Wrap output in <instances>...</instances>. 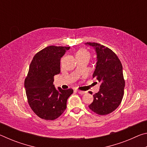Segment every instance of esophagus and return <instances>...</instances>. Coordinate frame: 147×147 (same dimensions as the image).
<instances>
[{
  "label": "esophagus",
  "instance_id": "34e87169",
  "mask_svg": "<svg viewBox=\"0 0 147 147\" xmlns=\"http://www.w3.org/2000/svg\"><path fill=\"white\" fill-rule=\"evenodd\" d=\"M77 92H78V93L79 94H86V93H87L86 91H80V90H77Z\"/></svg>",
  "mask_w": 147,
  "mask_h": 147
}]
</instances>
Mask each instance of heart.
I'll return each mask as SVG.
<instances>
[{
  "instance_id": "heart-1",
  "label": "heart",
  "mask_w": 147,
  "mask_h": 147,
  "mask_svg": "<svg viewBox=\"0 0 147 147\" xmlns=\"http://www.w3.org/2000/svg\"><path fill=\"white\" fill-rule=\"evenodd\" d=\"M89 54V53L88 52H87L85 49H80L76 53V57L78 56L84 55V54Z\"/></svg>"
}]
</instances>
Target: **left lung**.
I'll return each instance as SVG.
<instances>
[{
	"mask_svg": "<svg viewBox=\"0 0 147 147\" xmlns=\"http://www.w3.org/2000/svg\"><path fill=\"white\" fill-rule=\"evenodd\" d=\"M86 44L95 49L97 62L93 78L100 83L89 108L98 115H107L118 108L123 97L125 81L123 66L117 56L108 47L97 43Z\"/></svg>",
	"mask_w": 147,
	"mask_h": 147,
	"instance_id": "1",
	"label": "left lung"
}]
</instances>
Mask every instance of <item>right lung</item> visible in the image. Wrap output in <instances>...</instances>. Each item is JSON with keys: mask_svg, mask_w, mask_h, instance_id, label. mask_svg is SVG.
<instances>
[{"mask_svg": "<svg viewBox=\"0 0 147 147\" xmlns=\"http://www.w3.org/2000/svg\"><path fill=\"white\" fill-rule=\"evenodd\" d=\"M70 47L49 46L34 56L24 80L29 106L45 120H54L64 112L72 89H56L54 76L60 73V59Z\"/></svg>", "mask_w": 147, "mask_h": 147, "instance_id": "1", "label": "right lung"}]
</instances>
